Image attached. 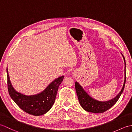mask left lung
I'll use <instances>...</instances> for the list:
<instances>
[{
    "label": "left lung",
    "mask_w": 132,
    "mask_h": 132,
    "mask_svg": "<svg viewBox=\"0 0 132 132\" xmlns=\"http://www.w3.org/2000/svg\"><path fill=\"white\" fill-rule=\"evenodd\" d=\"M122 55L123 58H124V63H125V69H124V82L123 84L122 87L121 91L119 93L117 94L116 96L111 100H109L106 102H101L97 100H95L94 98L91 97L85 91V89L83 88L82 86H80V84L75 82V90L77 91V96L79 102L81 106L85 109V111L89 112L95 113H103L105 111L108 110L109 108H111L113 105L115 104V103L119 100V97L121 96L123 91H124L125 81H126V74H125V68H126V63L125 60L124 55Z\"/></svg>",
    "instance_id": "obj_1"
}]
</instances>
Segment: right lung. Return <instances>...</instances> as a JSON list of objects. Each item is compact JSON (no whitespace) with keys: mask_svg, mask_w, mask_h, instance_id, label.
<instances>
[{"mask_svg":"<svg viewBox=\"0 0 132 132\" xmlns=\"http://www.w3.org/2000/svg\"><path fill=\"white\" fill-rule=\"evenodd\" d=\"M7 85L8 92L12 99L22 110L33 116H41L46 113L54 104L58 89L63 81L64 76L55 79L44 91L34 95H25L17 92L10 79L8 69Z\"/></svg>","mask_w":132,"mask_h":132,"instance_id":"right-lung-1","label":"right lung"}]
</instances>
